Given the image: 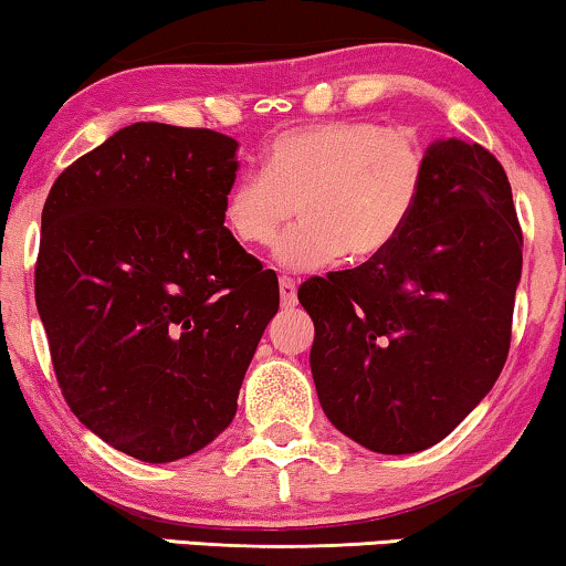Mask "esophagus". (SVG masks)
Instances as JSON below:
<instances>
[{
	"mask_svg": "<svg viewBox=\"0 0 566 566\" xmlns=\"http://www.w3.org/2000/svg\"><path fill=\"white\" fill-rule=\"evenodd\" d=\"M277 285H281V304L285 308L296 306L298 304V293H296V281L289 275H281V281H277Z\"/></svg>",
	"mask_w": 566,
	"mask_h": 566,
	"instance_id": "obj_1",
	"label": "esophagus"
}]
</instances>
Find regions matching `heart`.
Returning <instances> with one entry per match:
<instances>
[{
    "instance_id": "heart-1",
    "label": "heart",
    "mask_w": 566,
    "mask_h": 566,
    "mask_svg": "<svg viewBox=\"0 0 566 566\" xmlns=\"http://www.w3.org/2000/svg\"><path fill=\"white\" fill-rule=\"evenodd\" d=\"M428 180L415 130L376 120H327L285 130L270 144L265 172H247L223 198V223L242 247H268L293 208L301 221L275 247L293 270L335 258L368 262L401 237Z\"/></svg>"
}]
</instances>
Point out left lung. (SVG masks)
Returning a JSON list of instances; mask_svg holds the SVG:
<instances>
[{"instance_id":"left-lung-1","label":"left lung","mask_w":566,"mask_h":566,"mask_svg":"<svg viewBox=\"0 0 566 566\" xmlns=\"http://www.w3.org/2000/svg\"><path fill=\"white\" fill-rule=\"evenodd\" d=\"M521 268L523 231L497 157L459 138L432 144L397 242L298 289L329 422L376 453L443 440L502 374Z\"/></svg>"}]
</instances>
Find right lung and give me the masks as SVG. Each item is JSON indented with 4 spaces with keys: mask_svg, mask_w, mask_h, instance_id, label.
<instances>
[{
    "mask_svg": "<svg viewBox=\"0 0 566 566\" xmlns=\"http://www.w3.org/2000/svg\"><path fill=\"white\" fill-rule=\"evenodd\" d=\"M237 142L134 123L45 198L35 306L66 405L146 463L200 451L237 415L277 277L223 227Z\"/></svg>",
    "mask_w": 566,
    "mask_h": 566,
    "instance_id": "obj_1",
    "label": "right lung"
}]
</instances>
